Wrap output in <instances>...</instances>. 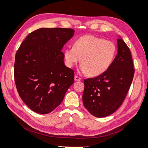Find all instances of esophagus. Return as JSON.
<instances>
[{"instance_id":"1","label":"esophagus","mask_w":148,"mask_h":148,"mask_svg":"<svg viewBox=\"0 0 148 148\" xmlns=\"http://www.w3.org/2000/svg\"><path fill=\"white\" fill-rule=\"evenodd\" d=\"M80 80H81V78L78 77L77 75H75V81H76V82H79V81H80Z\"/></svg>"}]
</instances>
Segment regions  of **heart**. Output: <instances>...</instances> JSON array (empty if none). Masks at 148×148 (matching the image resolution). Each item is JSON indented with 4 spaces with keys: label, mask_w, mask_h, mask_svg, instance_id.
<instances>
[{
    "label": "heart",
    "mask_w": 148,
    "mask_h": 148,
    "mask_svg": "<svg viewBox=\"0 0 148 148\" xmlns=\"http://www.w3.org/2000/svg\"><path fill=\"white\" fill-rule=\"evenodd\" d=\"M116 52L117 47L114 42L85 35L75 42L73 47H66L64 56L69 66H73L82 59L80 72L98 76L104 73L112 64Z\"/></svg>",
    "instance_id": "obj_1"
}]
</instances>
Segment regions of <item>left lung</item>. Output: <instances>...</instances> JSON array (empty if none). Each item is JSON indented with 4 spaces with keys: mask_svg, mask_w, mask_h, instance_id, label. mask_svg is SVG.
Segmentation results:
<instances>
[{
    "mask_svg": "<svg viewBox=\"0 0 148 148\" xmlns=\"http://www.w3.org/2000/svg\"><path fill=\"white\" fill-rule=\"evenodd\" d=\"M117 47V54L108 70L84 80L83 104L96 117L115 112L123 103L133 81L135 69L130 50L120 37Z\"/></svg>",
    "mask_w": 148,
    "mask_h": 148,
    "instance_id": "obj_1",
    "label": "left lung"
}]
</instances>
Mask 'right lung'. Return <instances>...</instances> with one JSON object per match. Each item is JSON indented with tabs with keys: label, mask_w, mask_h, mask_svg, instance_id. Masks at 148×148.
<instances>
[{
	"label": "right lung",
	"mask_w": 148,
	"mask_h": 148,
	"mask_svg": "<svg viewBox=\"0 0 148 148\" xmlns=\"http://www.w3.org/2000/svg\"><path fill=\"white\" fill-rule=\"evenodd\" d=\"M74 33L71 28H40L29 33L16 51V88L22 101L35 112H51L74 82V71L65 65L62 52Z\"/></svg>",
	"instance_id": "right-lung-1"
}]
</instances>
